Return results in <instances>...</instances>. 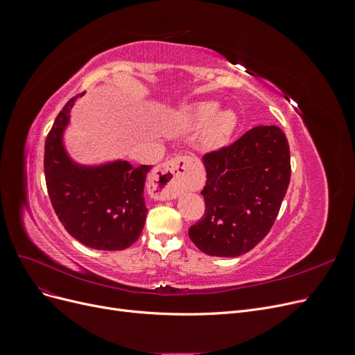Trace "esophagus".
I'll return each instance as SVG.
<instances>
[{"label":"esophagus","mask_w":355,"mask_h":355,"mask_svg":"<svg viewBox=\"0 0 355 355\" xmlns=\"http://www.w3.org/2000/svg\"><path fill=\"white\" fill-rule=\"evenodd\" d=\"M187 157H176L154 168L149 176V192L159 200L176 198L187 184Z\"/></svg>","instance_id":"esophagus-1"}]
</instances>
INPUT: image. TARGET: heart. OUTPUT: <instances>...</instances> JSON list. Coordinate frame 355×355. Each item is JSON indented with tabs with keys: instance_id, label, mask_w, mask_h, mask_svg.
Segmentation results:
<instances>
[{
	"instance_id": "obj_1",
	"label": "heart",
	"mask_w": 355,
	"mask_h": 355,
	"mask_svg": "<svg viewBox=\"0 0 355 355\" xmlns=\"http://www.w3.org/2000/svg\"><path fill=\"white\" fill-rule=\"evenodd\" d=\"M216 102H198L191 105L182 114V120L189 128H200L202 125V145L206 148H219L230 141L235 127L237 116L230 110L218 111Z\"/></svg>"
}]
</instances>
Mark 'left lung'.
<instances>
[{"label":"left lung","instance_id":"8db88e82","mask_svg":"<svg viewBox=\"0 0 355 355\" xmlns=\"http://www.w3.org/2000/svg\"><path fill=\"white\" fill-rule=\"evenodd\" d=\"M206 211L189 239L210 256L250 252L270 232L290 182V149L277 125H257L231 146L202 157Z\"/></svg>","mask_w":355,"mask_h":355}]
</instances>
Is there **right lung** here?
<instances>
[{
	"mask_svg": "<svg viewBox=\"0 0 355 355\" xmlns=\"http://www.w3.org/2000/svg\"><path fill=\"white\" fill-rule=\"evenodd\" d=\"M72 98L46 139L44 173L51 206L75 240L96 250H124L141 235L148 209L145 180L153 166L125 159L81 164L67 151L63 136L71 121Z\"/></svg>",
	"mask_w": 355,
	"mask_h": 355,
	"instance_id": "right-lung-1",
	"label": "right lung"
}]
</instances>
